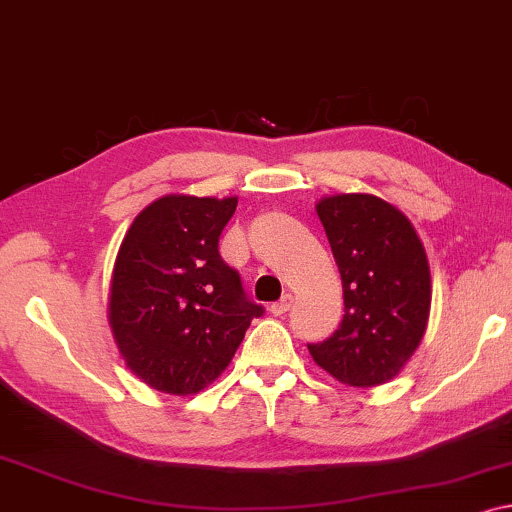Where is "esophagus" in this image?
Segmentation results:
<instances>
[{"mask_svg": "<svg viewBox=\"0 0 512 512\" xmlns=\"http://www.w3.org/2000/svg\"><path fill=\"white\" fill-rule=\"evenodd\" d=\"M292 305H294L292 294H285L278 303L271 305V312H273V315H276V317H280V315H285V312L292 310Z\"/></svg>", "mask_w": 512, "mask_h": 512, "instance_id": "obj_1", "label": "esophagus"}]
</instances>
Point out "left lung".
Returning a JSON list of instances; mask_svg holds the SVG:
<instances>
[{
    "instance_id": "1",
    "label": "left lung",
    "mask_w": 512,
    "mask_h": 512,
    "mask_svg": "<svg viewBox=\"0 0 512 512\" xmlns=\"http://www.w3.org/2000/svg\"><path fill=\"white\" fill-rule=\"evenodd\" d=\"M342 278L345 315L331 338L308 345L342 384H386L421 345L430 317V266L409 218L375 195L317 202Z\"/></svg>"
}]
</instances>
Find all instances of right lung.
Returning a JSON list of instances; mask_svg holds the SVG:
<instances>
[{"instance_id": "add662e5", "label": "right lung", "mask_w": 512, "mask_h": 512, "mask_svg": "<svg viewBox=\"0 0 512 512\" xmlns=\"http://www.w3.org/2000/svg\"><path fill=\"white\" fill-rule=\"evenodd\" d=\"M236 197L165 195L133 220L117 253L108 319L128 368L163 393L209 386L264 312L223 262Z\"/></svg>"}]
</instances>
